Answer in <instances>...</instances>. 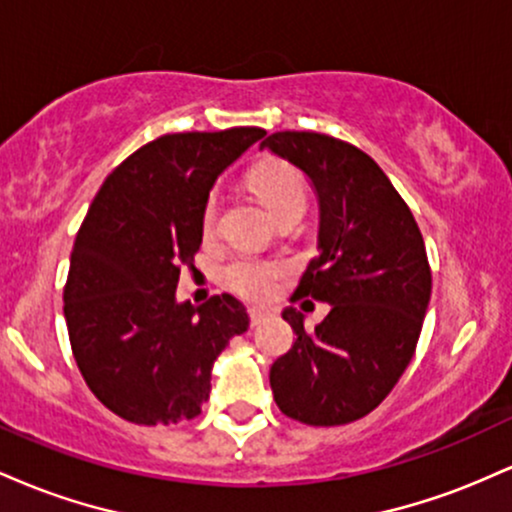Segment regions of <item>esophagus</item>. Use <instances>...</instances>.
Masks as SVG:
<instances>
[{
	"mask_svg": "<svg viewBox=\"0 0 512 512\" xmlns=\"http://www.w3.org/2000/svg\"><path fill=\"white\" fill-rule=\"evenodd\" d=\"M267 317H269V310L250 308V322H252V325H262V322L267 320Z\"/></svg>",
	"mask_w": 512,
	"mask_h": 512,
	"instance_id": "obj_1",
	"label": "esophagus"
}]
</instances>
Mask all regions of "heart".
Here are the masks:
<instances>
[{
    "mask_svg": "<svg viewBox=\"0 0 512 512\" xmlns=\"http://www.w3.org/2000/svg\"><path fill=\"white\" fill-rule=\"evenodd\" d=\"M252 190L262 199L264 207L272 214H281L286 209H305V187L298 173L286 163H262L252 170L250 175ZM219 214V197L211 195L204 204L202 226L204 231H211ZM279 267L267 260H257V257H236L226 267V281L231 289H236L245 298H267L274 291Z\"/></svg>",
    "mask_w": 512,
    "mask_h": 512,
    "instance_id": "1",
    "label": "heart"
}]
</instances>
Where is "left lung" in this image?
I'll return each instance as SVG.
<instances>
[{
    "instance_id": "8db88e82",
    "label": "left lung",
    "mask_w": 512,
    "mask_h": 512,
    "mask_svg": "<svg viewBox=\"0 0 512 512\" xmlns=\"http://www.w3.org/2000/svg\"><path fill=\"white\" fill-rule=\"evenodd\" d=\"M308 178L317 197V257L296 296L330 303L315 330L293 305L298 339L269 368L274 402L308 426L361 419L390 395L414 356L431 301L419 226L373 158L315 132H276L260 144Z\"/></svg>"
}]
</instances>
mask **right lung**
I'll return each mask as SVG.
<instances>
[{
  "label": "right lung",
  "mask_w": 512,
  "mask_h": 512,
  "mask_svg": "<svg viewBox=\"0 0 512 512\" xmlns=\"http://www.w3.org/2000/svg\"><path fill=\"white\" fill-rule=\"evenodd\" d=\"M264 134L158 137L108 175L76 233L64 286L76 366L93 395L132 424L195 419L214 361L248 332V310L231 293L192 305L175 289L202 245L211 187Z\"/></svg>",
  "instance_id": "1"
}]
</instances>
